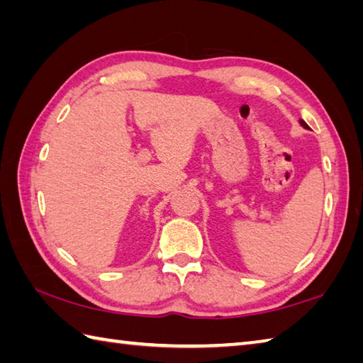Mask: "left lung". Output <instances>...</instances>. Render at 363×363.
<instances>
[{
	"instance_id": "obj_1",
	"label": "left lung",
	"mask_w": 363,
	"mask_h": 363,
	"mask_svg": "<svg viewBox=\"0 0 363 363\" xmlns=\"http://www.w3.org/2000/svg\"><path fill=\"white\" fill-rule=\"evenodd\" d=\"M299 123H301V125H303L304 128H307V123H306L304 120H299Z\"/></svg>"
}]
</instances>
